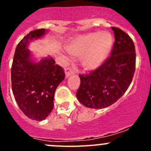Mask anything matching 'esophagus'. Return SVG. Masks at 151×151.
Returning <instances> with one entry per match:
<instances>
[{
  "label": "esophagus",
  "instance_id": "esophagus-1",
  "mask_svg": "<svg viewBox=\"0 0 151 151\" xmlns=\"http://www.w3.org/2000/svg\"><path fill=\"white\" fill-rule=\"evenodd\" d=\"M74 71H73L72 69H71V68H66V70H65V74H66V77H69L70 75H71V74H74Z\"/></svg>",
  "mask_w": 151,
  "mask_h": 151
}]
</instances>
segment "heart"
Wrapping results in <instances>:
<instances>
[{"mask_svg":"<svg viewBox=\"0 0 151 151\" xmlns=\"http://www.w3.org/2000/svg\"><path fill=\"white\" fill-rule=\"evenodd\" d=\"M112 46V37L108 32L80 35L70 41L66 46L68 52L82 56V65L86 70L99 68L106 60Z\"/></svg>","mask_w":151,"mask_h":151,"instance_id":"1","label":"heart"}]
</instances>
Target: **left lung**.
<instances>
[{
  "mask_svg": "<svg viewBox=\"0 0 151 151\" xmlns=\"http://www.w3.org/2000/svg\"><path fill=\"white\" fill-rule=\"evenodd\" d=\"M115 42L111 55L89 74H80V85L76 96L86 107L101 109L116 102L127 91L133 79L136 53L130 36L112 27Z\"/></svg>",
  "mask_w": 151,
  "mask_h": 151,
  "instance_id": "8db88e82",
  "label": "left lung"
}]
</instances>
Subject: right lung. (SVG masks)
Segmentation results:
<instances>
[{
    "label": "right lung",
    "mask_w": 151,
    "mask_h": 151,
    "mask_svg": "<svg viewBox=\"0 0 151 151\" xmlns=\"http://www.w3.org/2000/svg\"><path fill=\"white\" fill-rule=\"evenodd\" d=\"M45 29L30 31L19 42L15 50L12 66V88L19 109L32 120L41 121L50 115L54 106V95L64 80L62 67L52 58L36 63L31 60L29 42L45 36Z\"/></svg>",
    "instance_id": "right-lung-1"
}]
</instances>
